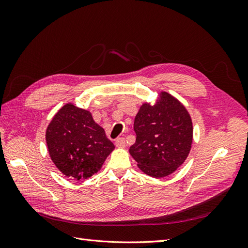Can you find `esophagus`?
<instances>
[{
  "label": "esophagus",
  "instance_id": "obj_1",
  "mask_svg": "<svg viewBox=\"0 0 248 248\" xmlns=\"http://www.w3.org/2000/svg\"><path fill=\"white\" fill-rule=\"evenodd\" d=\"M115 145L118 147V148H124L126 146V141H125V139L123 138H119L116 140L115 141Z\"/></svg>",
  "mask_w": 248,
  "mask_h": 248
}]
</instances>
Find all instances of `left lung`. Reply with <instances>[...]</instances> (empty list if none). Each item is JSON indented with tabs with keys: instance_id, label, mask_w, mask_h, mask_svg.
Returning a JSON list of instances; mask_svg holds the SVG:
<instances>
[{
	"instance_id": "obj_1",
	"label": "left lung",
	"mask_w": 248,
	"mask_h": 248,
	"mask_svg": "<svg viewBox=\"0 0 248 248\" xmlns=\"http://www.w3.org/2000/svg\"><path fill=\"white\" fill-rule=\"evenodd\" d=\"M136 142L129 153L145 174L163 178L188 156L193 138L188 110L176 97L160 92L155 104L142 103L134 119Z\"/></svg>"
}]
</instances>
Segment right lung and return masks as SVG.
<instances>
[{"label":"right lung","instance_id":"right-lung-1","mask_svg":"<svg viewBox=\"0 0 248 248\" xmlns=\"http://www.w3.org/2000/svg\"><path fill=\"white\" fill-rule=\"evenodd\" d=\"M50 159L66 177L88 179L98 171L115 146L92 114L72 103L60 108L46 133Z\"/></svg>","mask_w":248,"mask_h":248}]
</instances>
